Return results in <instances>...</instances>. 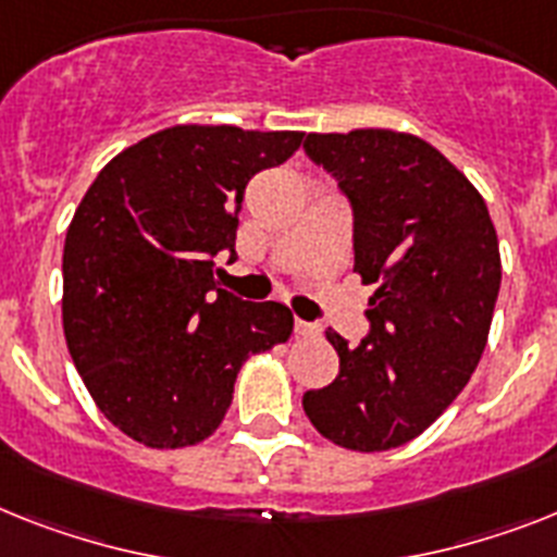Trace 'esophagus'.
Instances as JSON below:
<instances>
[{"label": "esophagus", "mask_w": 557, "mask_h": 557, "mask_svg": "<svg viewBox=\"0 0 557 557\" xmlns=\"http://www.w3.org/2000/svg\"><path fill=\"white\" fill-rule=\"evenodd\" d=\"M319 324H310V321H301L296 319V335H301V338H312V335H319Z\"/></svg>", "instance_id": "1"}]
</instances>
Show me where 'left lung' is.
<instances>
[{
  "label": "left lung",
  "mask_w": 557,
  "mask_h": 557,
  "mask_svg": "<svg viewBox=\"0 0 557 557\" xmlns=\"http://www.w3.org/2000/svg\"><path fill=\"white\" fill-rule=\"evenodd\" d=\"M305 150L350 199L352 270L375 293L358 347L327 330L338 375L301 404L338 447L384 453L424 433L475 372L500 289L498 236L470 178L412 133H310Z\"/></svg>",
  "instance_id": "left-lung-1"
}]
</instances>
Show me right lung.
Wrapping results in <instances>:
<instances>
[{
    "mask_svg": "<svg viewBox=\"0 0 557 557\" xmlns=\"http://www.w3.org/2000/svg\"><path fill=\"white\" fill-rule=\"evenodd\" d=\"M301 139L176 124L110 159L76 207L62 256L67 350L102 416L145 447L213 435L242 364L293 333L284 305L219 287L213 259H236L247 182Z\"/></svg>",
    "mask_w": 557,
    "mask_h": 557,
    "instance_id": "obj_1",
    "label": "right lung"
}]
</instances>
